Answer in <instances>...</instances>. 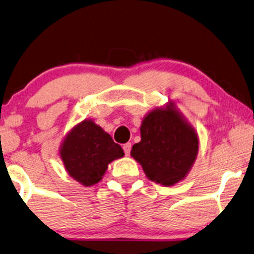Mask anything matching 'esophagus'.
Wrapping results in <instances>:
<instances>
[{
    "mask_svg": "<svg viewBox=\"0 0 254 254\" xmlns=\"http://www.w3.org/2000/svg\"><path fill=\"white\" fill-rule=\"evenodd\" d=\"M131 146H132V145H131V143H127V144L123 145V150H124L125 155H129L130 154Z\"/></svg>",
    "mask_w": 254,
    "mask_h": 254,
    "instance_id": "34e87169",
    "label": "esophagus"
}]
</instances>
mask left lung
Returning <instances> with one entry per match:
<instances>
[{"label":"left lung","mask_w":254,"mask_h":254,"mask_svg":"<svg viewBox=\"0 0 254 254\" xmlns=\"http://www.w3.org/2000/svg\"><path fill=\"white\" fill-rule=\"evenodd\" d=\"M140 136L131 157L151 181L168 187L185 179L196 160L198 138L174 103L150 111L141 122Z\"/></svg>","instance_id":"1"}]
</instances>
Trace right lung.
<instances>
[{"label": "right lung", "mask_w": 254, "mask_h": 254, "mask_svg": "<svg viewBox=\"0 0 254 254\" xmlns=\"http://www.w3.org/2000/svg\"><path fill=\"white\" fill-rule=\"evenodd\" d=\"M123 155L120 145L92 120L75 125L60 146V157L66 171L84 187L100 182L108 165Z\"/></svg>", "instance_id": "1"}]
</instances>
